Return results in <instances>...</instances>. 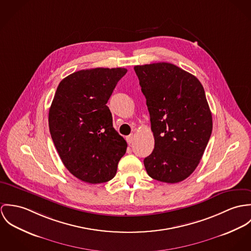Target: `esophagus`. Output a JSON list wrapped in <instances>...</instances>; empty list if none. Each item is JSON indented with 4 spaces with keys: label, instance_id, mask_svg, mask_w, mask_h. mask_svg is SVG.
<instances>
[{
    "label": "esophagus",
    "instance_id": "obj_1",
    "mask_svg": "<svg viewBox=\"0 0 251 251\" xmlns=\"http://www.w3.org/2000/svg\"><path fill=\"white\" fill-rule=\"evenodd\" d=\"M126 140H127V142H128L129 144L133 143V141L135 140V135H134V134H131L130 136H128V137L126 138Z\"/></svg>",
    "mask_w": 251,
    "mask_h": 251
}]
</instances>
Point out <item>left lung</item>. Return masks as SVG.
Segmentation results:
<instances>
[{"instance_id":"obj_1","label":"left lung","mask_w":251,"mask_h":251,"mask_svg":"<svg viewBox=\"0 0 251 251\" xmlns=\"http://www.w3.org/2000/svg\"><path fill=\"white\" fill-rule=\"evenodd\" d=\"M146 98L153 152L144 159L148 175L178 183L198 166L213 130L205 91L191 73L168 62L134 67Z\"/></svg>"}]
</instances>
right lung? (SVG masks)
Returning <instances> with one entry per match:
<instances>
[{"label": "right lung", "mask_w": 251, "mask_h": 251, "mask_svg": "<svg viewBox=\"0 0 251 251\" xmlns=\"http://www.w3.org/2000/svg\"><path fill=\"white\" fill-rule=\"evenodd\" d=\"M126 68H93L74 72L56 88L49 128L56 151L78 179L100 184L112 180L127 142L112 127L108 100Z\"/></svg>", "instance_id": "right-lung-1"}]
</instances>
